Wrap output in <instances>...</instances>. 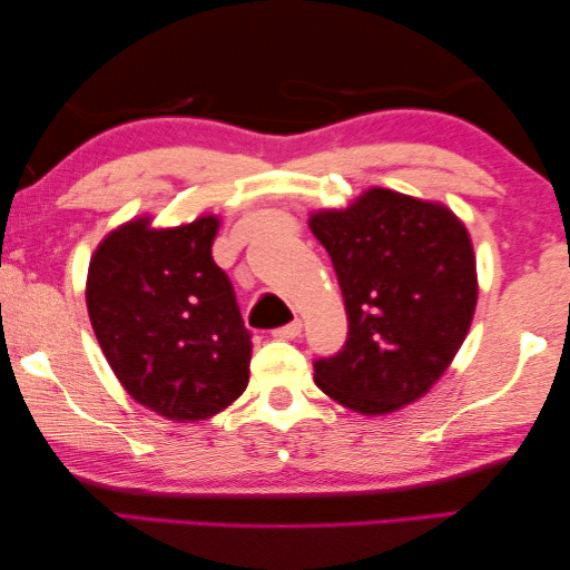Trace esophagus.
Returning <instances> with one entry per match:
<instances>
[{
    "instance_id": "esophagus-1",
    "label": "esophagus",
    "mask_w": 570,
    "mask_h": 570,
    "mask_svg": "<svg viewBox=\"0 0 570 570\" xmlns=\"http://www.w3.org/2000/svg\"><path fill=\"white\" fill-rule=\"evenodd\" d=\"M301 331H303V323L301 321H293V323L283 325V328H275L273 335H275V338L291 341V338H297V335H301Z\"/></svg>"
}]
</instances>
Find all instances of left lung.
<instances>
[{
	"label": "left lung",
	"mask_w": 570,
	"mask_h": 570,
	"mask_svg": "<svg viewBox=\"0 0 570 570\" xmlns=\"http://www.w3.org/2000/svg\"><path fill=\"white\" fill-rule=\"evenodd\" d=\"M333 259L348 338L313 363L315 384L361 414L424 396L450 366L478 305L474 252L442 204L368 189L348 209L311 217Z\"/></svg>",
	"instance_id": "left-lung-1"
}]
</instances>
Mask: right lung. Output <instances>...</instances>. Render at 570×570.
Returning <instances> with one entry per match:
<instances>
[{"mask_svg": "<svg viewBox=\"0 0 570 570\" xmlns=\"http://www.w3.org/2000/svg\"><path fill=\"white\" fill-rule=\"evenodd\" d=\"M148 224L134 219L100 242L88 269L90 323L138 404L174 422H202L247 389L249 331L212 257L219 219Z\"/></svg>", "mask_w": 570, "mask_h": 570, "instance_id": "1", "label": "right lung"}]
</instances>
